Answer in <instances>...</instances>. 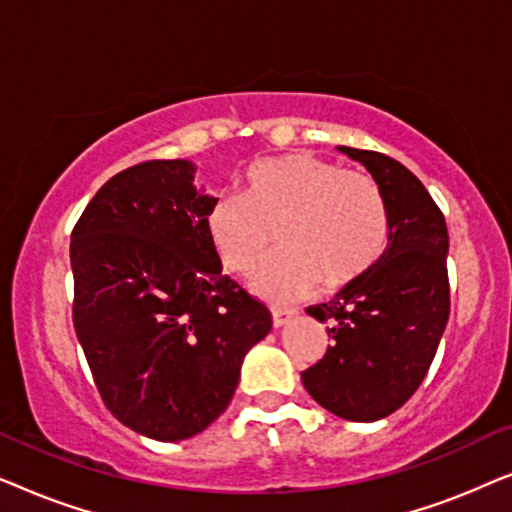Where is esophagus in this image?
Returning <instances> with one entry per match:
<instances>
[{"mask_svg":"<svg viewBox=\"0 0 512 512\" xmlns=\"http://www.w3.org/2000/svg\"><path fill=\"white\" fill-rule=\"evenodd\" d=\"M293 314H296L293 310H279V307H275V310H272V324H275V328L289 324Z\"/></svg>","mask_w":512,"mask_h":512,"instance_id":"obj_1","label":"esophagus"}]
</instances>
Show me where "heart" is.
I'll return each instance as SVG.
<instances>
[{
  "label": "heart",
  "mask_w": 512,
  "mask_h": 512,
  "mask_svg": "<svg viewBox=\"0 0 512 512\" xmlns=\"http://www.w3.org/2000/svg\"><path fill=\"white\" fill-rule=\"evenodd\" d=\"M277 228L279 251L256 272L263 296H305L321 279L340 289L368 275L391 240V216L380 186L312 153L258 160L244 172L242 193H221L205 216L221 265L249 275Z\"/></svg>",
  "instance_id": "heart-1"
}]
</instances>
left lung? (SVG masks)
<instances>
[{"mask_svg":"<svg viewBox=\"0 0 512 512\" xmlns=\"http://www.w3.org/2000/svg\"><path fill=\"white\" fill-rule=\"evenodd\" d=\"M380 186L391 216L389 247L368 275L307 314L331 347L300 373L314 401L349 422L396 412L429 373L450 317L447 226L422 181L377 151L340 146Z\"/></svg>","mask_w":512,"mask_h":512,"instance_id":"left-lung-1","label":"left lung"}]
</instances>
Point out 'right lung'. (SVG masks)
Listing matches in <instances>:
<instances>
[{
  "label": "right lung",
  "mask_w": 512,
  "mask_h": 512,
  "mask_svg": "<svg viewBox=\"0 0 512 512\" xmlns=\"http://www.w3.org/2000/svg\"><path fill=\"white\" fill-rule=\"evenodd\" d=\"M188 160L118 172L72 230V319L104 405L163 443L205 431L272 314L221 272Z\"/></svg>",
  "instance_id": "right-lung-1"
}]
</instances>
